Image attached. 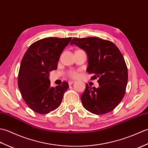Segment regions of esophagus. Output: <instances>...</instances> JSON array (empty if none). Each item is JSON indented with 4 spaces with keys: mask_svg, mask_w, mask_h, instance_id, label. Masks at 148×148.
<instances>
[{
    "mask_svg": "<svg viewBox=\"0 0 148 148\" xmlns=\"http://www.w3.org/2000/svg\"><path fill=\"white\" fill-rule=\"evenodd\" d=\"M74 82H75V81H69L68 82L69 85H72V84H73Z\"/></svg>",
    "mask_w": 148,
    "mask_h": 148,
    "instance_id": "34e87169",
    "label": "esophagus"
}]
</instances>
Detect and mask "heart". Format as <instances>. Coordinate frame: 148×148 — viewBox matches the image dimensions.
<instances>
[{
  "mask_svg": "<svg viewBox=\"0 0 148 148\" xmlns=\"http://www.w3.org/2000/svg\"><path fill=\"white\" fill-rule=\"evenodd\" d=\"M67 74L69 77L72 78H76L79 76V72L77 71H70L67 72Z\"/></svg>",
  "mask_w": 148,
  "mask_h": 148,
  "instance_id": "b5f03b06",
  "label": "heart"
}]
</instances>
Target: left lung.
Here are the masks:
<instances>
[{"instance_id": "left-lung-1", "label": "left lung", "mask_w": 148, "mask_h": 148, "mask_svg": "<svg viewBox=\"0 0 148 148\" xmlns=\"http://www.w3.org/2000/svg\"><path fill=\"white\" fill-rule=\"evenodd\" d=\"M71 45L84 49L88 55L87 72L99 78V87L86 84L81 96L84 108L93 114H106L117 106L125 94L128 70L121 51L110 40L97 37L72 39Z\"/></svg>"}]
</instances>
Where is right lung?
Listing matches in <instances>:
<instances>
[{"label": "right lung", "mask_w": 148, "mask_h": 148, "mask_svg": "<svg viewBox=\"0 0 148 148\" xmlns=\"http://www.w3.org/2000/svg\"><path fill=\"white\" fill-rule=\"evenodd\" d=\"M72 37H49L32 44L25 53L18 76V85L27 105L45 114L60 106L68 83L50 86L49 72L57 69L60 56Z\"/></svg>", "instance_id": "add662e5"}]
</instances>
